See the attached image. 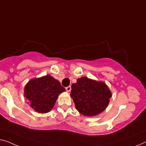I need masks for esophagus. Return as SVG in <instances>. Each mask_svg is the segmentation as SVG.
<instances>
[{
    "label": "esophagus",
    "instance_id": "obj_1",
    "mask_svg": "<svg viewBox=\"0 0 146 146\" xmlns=\"http://www.w3.org/2000/svg\"><path fill=\"white\" fill-rule=\"evenodd\" d=\"M66 90L67 91V92H70L71 90V86H67L66 88Z\"/></svg>",
    "mask_w": 146,
    "mask_h": 146
}]
</instances>
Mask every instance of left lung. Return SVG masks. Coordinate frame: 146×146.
Masks as SVG:
<instances>
[{"label":"left lung","mask_w":146,"mask_h":146,"mask_svg":"<svg viewBox=\"0 0 146 146\" xmlns=\"http://www.w3.org/2000/svg\"><path fill=\"white\" fill-rule=\"evenodd\" d=\"M71 96L76 109L86 116L100 113L108 106L111 93L103 82L83 77L78 79L71 86Z\"/></svg>","instance_id":"left-lung-1"}]
</instances>
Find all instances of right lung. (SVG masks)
<instances>
[{"label": "right lung", "mask_w": 146, "mask_h": 146, "mask_svg": "<svg viewBox=\"0 0 146 146\" xmlns=\"http://www.w3.org/2000/svg\"><path fill=\"white\" fill-rule=\"evenodd\" d=\"M64 91L66 90L58 80L47 75L28 82L24 96L35 111L45 113L53 108L58 95Z\"/></svg>", "instance_id": "right-lung-1"}]
</instances>
